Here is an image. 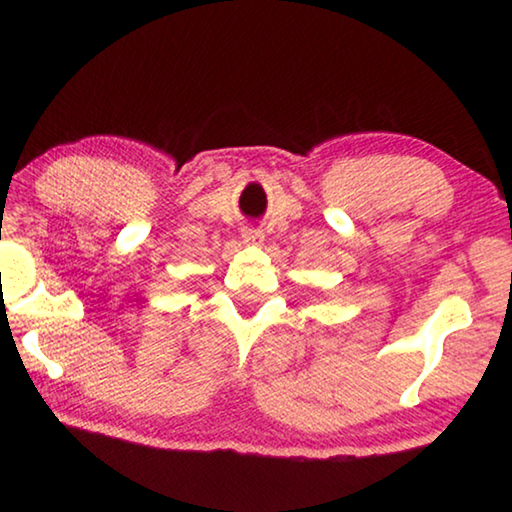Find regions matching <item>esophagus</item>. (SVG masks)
Listing matches in <instances>:
<instances>
[{"mask_svg":"<svg viewBox=\"0 0 512 512\" xmlns=\"http://www.w3.org/2000/svg\"><path fill=\"white\" fill-rule=\"evenodd\" d=\"M241 239H244V244L248 246H259L264 241V232L253 228V225H248V228L241 230Z\"/></svg>","mask_w":512,"mask_h":512,"instance_id":"34e87169","label":"esophagus"}]
</instances>
